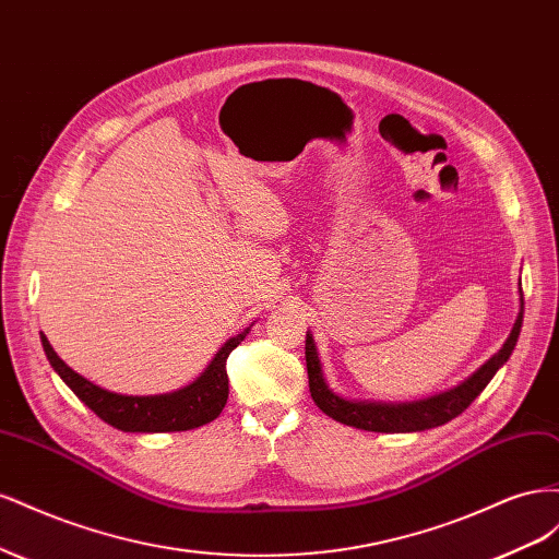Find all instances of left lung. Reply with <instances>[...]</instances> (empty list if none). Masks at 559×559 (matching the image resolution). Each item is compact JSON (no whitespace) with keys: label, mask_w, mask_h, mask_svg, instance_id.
I'll return each instance as SVG.
<instances>
[{"label":"left lung","mask_w":559,"mask_h":559,"mask_svg":"<svg viewBox=\"0 0 559 559\" xmlns=\"http://www.w3.org/2000/svg\"><path fill=\"white\" fill-rule=\"evenodd\" d=\"M522 292H520V312L513 324L511 335L506 337L503 347L495 354L492 359H487L476 373L460 382L456 386L448 389V392L433 394L427 399L417 401H361V399H347L341 396L329 386L324 370H321V361L317 354L314 337L308 331L306 333V361H308V378H310V394L321 413H326L335 421L347 427H357L364 431H378V433H413V431H427L433 427H441L445 421L462 415L468 405L480 396L483 389L497 376V370L509 361V357L515 349L518 335L522 329Z\"/></svg>","instance_id":"obj_1"}]
</instances>
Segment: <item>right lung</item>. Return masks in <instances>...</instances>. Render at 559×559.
<instances>
[{
	"label": "right lung",
	"mask_w": 559,
	"mask_h": 559,
	"mask_svg": "<svg viewBox=\"0 0 559 559\" xmlns=\"http://www.w3.org/2000/svg\"><path fill=\"white\" fill-rule=\"evenodd\" d=\"M251 326L240 331L238 335L218 347L214 359L207 364L202 373L177 392L154 394V396H128L116 394L109 389L91 382L88 378L79 376L76 370L67 366L58 352L50 347L48 337L41 333V345L46 352L48 364L53 366L60 380L72 389L79 401L107 425L130 431V433H163V431H189L195 427L207 425V421L222 415L228 401V376H226V359L228 354L238 347Z\"/></svg>",
	"instance_id": "add662e5"
}]
</instances>
